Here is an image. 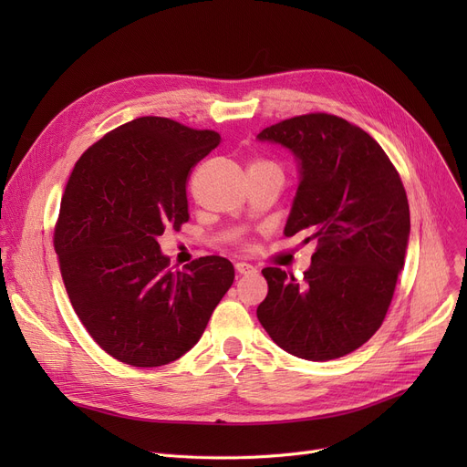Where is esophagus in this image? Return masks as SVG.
I'll return each mask as SVG.
<instances>
[{
    "label": "esophagus",
    "instance_id": "34e87169",
    "mask_svg": "<svg viewBox=\"0 0 467 467\" xmlns=\"http://www.w3.org/2000/svg\"><path fill=\"white\" fill-rule=\"evenodd\" d=\"M234 266H236V273H238V275H252V273H257V268H255L254 265L244 263V261L236 263Z\"/></svg>",
    "mask_w": 467,
    "mask_h": 467
}]
</instances>
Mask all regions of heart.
I'll use <instances>...</instances> for the list:
<instances>
[{
  "instance_id": "obj_1",
  "label": "heart",
  "mask_w": 467,
  "mask_h": 467,
  "mask_svg": "<svg viewBox=\"0 0 467 467\" xmlns=\"http://www.w3.org/2000/svg\"><path fill=\"white\" fill-rule=\"evenodd\" d=\"M273 162H268V161H263V159H257V161H254L252 164H250V168L252 166H271Z\"/></svg>"
}]
</instances>
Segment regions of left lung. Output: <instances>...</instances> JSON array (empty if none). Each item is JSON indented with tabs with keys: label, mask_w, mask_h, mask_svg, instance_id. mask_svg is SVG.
<instances>
[{
	"label": "left lung",
	"mask_w": 467,
	"mask_h": 467,
	"mask_svg": "<svg viewBox=\"0 0 467 467\" xmlns=\"http://www.w3.org/2000/svg\"><path fill=\"white\" fill-rule=\"evenodd\" d=\"M301 164V183L284 229L316 240L303 280L278 266L257 317L285 352L327 361L369 340L382 326L405 263L409 201L382 147L347 119L306 113L266 127Z\"/></svg>",
	"instance_id": "left-lung-1"
}]
</instances>
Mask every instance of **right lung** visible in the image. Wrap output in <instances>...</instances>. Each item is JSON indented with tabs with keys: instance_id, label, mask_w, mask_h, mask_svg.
<instances>
[{
	"instance_id": "obj_1",
	"label": "right lung",
	"mask_w": 467,
	"mask_h": 467,
	"mask_svg": "<svg viewBox=\"0 0 467 467\" xmlns=\"http://www.w3.org/2000/svg\"><path fill=\"white\" fill-rule=\"evenodd\" d=\"M213 130L140 117L92 143L71 170L55 252L73 310L94 342L132 367L182 358L234 280L206 255L171 271L159 236L189 221L191 168L219 145Z\"/></svg>"
}]
</instances>
